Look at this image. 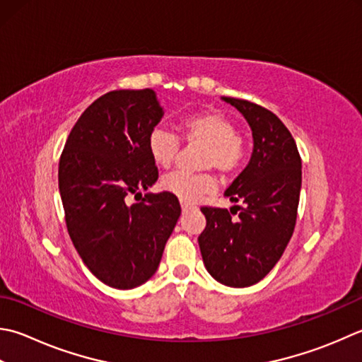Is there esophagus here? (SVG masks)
<instances>
[{
    "instance_id": "1",
    "label": "esophagus",
    "mask_w": 362,
    "mask_h": 362,
    "mask_svg": "<svg viewBox=\"0 0 362 362\" xmlns=\"http://www.w3.org/2000/svg\"><path fill=\"white\" fill-rule=\"evenodd\" d=\"M180 205H182V210L183 211H188V210H191L194 207L193 204H189V202H185V201H180Z\"/></svg>"
}]
</instances>
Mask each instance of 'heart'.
Returning <instances> with one entry per match:
<instances>
[{"label":"heart","mask_w":362,"mask_h":362,"mask_svg":"<svg viewBox=\"0 0 362 362\" xmlns=\"http://www.w3.org/2000/svg\"><path fill=\"white\" fill-rule=\"evenodd\" d=\"M180 139L187 144H201V168H214L224 177L240 171L246 158V141L237 133V124L216 110H205L185 116L179 124ZM177 134L163 127H155L147 136V151L155 165L169 168L179 157L182 143ZM161 188L180 201L196 202L202 196L214 193L216 177L205 171L189 174L174 171L163 177Z\"/></svg>","instance_id":"1"}]
</instances>
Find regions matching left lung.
<instances>
[{
    "label": "left lung",
    "mask_w": 362,
    "mask_h": 362,
    "mask_svg": "<svg viewBox=\"0 0 362 362\" xmlns=\"http://www.w3.org/2000/svg\"><path fill=\"white\" fill-rule=\"evenodd\" d=\"M224 100L245 116L254 138L250 165L224 193L243 207L233 205L240 210L237 219L232 210L201 207L207 224L197 242L205 268L218 282L247 287L272 272L292 237L301 157L292 133L270 110L242 98Z\"/></svg>",
    "instance_id": "1"
}]
</instances>
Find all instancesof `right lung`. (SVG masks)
<instances>
[{
	"instance_id": "obj_1",
	"label": "right lung",
	"mask_w": 362,
	"mask_h": 362,
	"mask_svg": "<svg viewBox=\"0 0 362 362\" xmlns=\"http://www.w3.org/2000/svg\"><path fill=\"white\" fill-rule=\"evenodd\" d=\"M163 110L152 89L106 92L76 120L59 158V193L69 235L90 273L127 290L157 272L180 216L168 191L139 194L158 179L147 136Z\"/></svg>"
}]
</instances>
